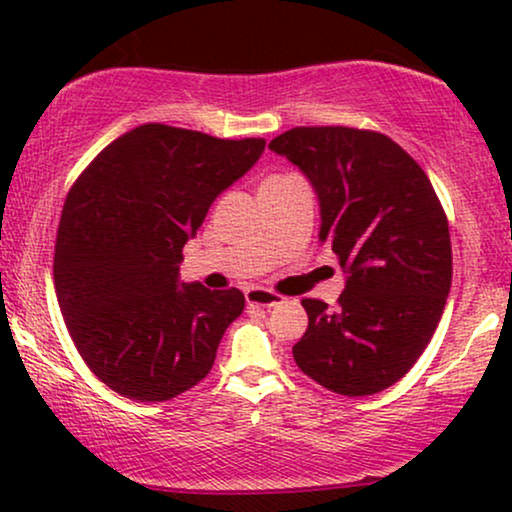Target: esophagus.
Returning a JSON list of instances; mask_svg holds the SVG:
<instances>
[{"label":"esophagus","instance_id":"obj_1","mask_svg":"<svg viewBox=\"0 0 512 512\" xmlns=\"http://www.w3.org/2000/svg\"><path fill=\"white\" fill-rule=\"evenodd\" d=\"M244 298H247L249 307H261V310H270V307L282 303V296H277V293L268 289H247L244 291Z\"/></svg>","mask_w":512,"mask_h":512}]
</instances>
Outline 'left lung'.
<instances>
[{"label":"left lung","mask_w":512,"mask_h":512,"mask_svg":"<svg viewBox=\"0 0 512 512\" xmlns=\"http://www.w3.org/2000/svg\"><path fill=\"white\" fill-rule=\"evenodd\" d=\"M270 151L319 200V242L345 272L338 307L305 298L293 359L342 396L401 380L429 345L452 286L450 228L429 177L396 142L354 128H293Z\"/></svg>","instance_id":"obj_1"}]
</instances>
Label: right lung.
I'll list each match as a JSON object with an SVG mask.
<instances>
[{"mask_svg": "<svg viewBox=\"0 0 512 512\" xmlns=\"http://www.w3.org/2000/svg\"><path fill=\"white\" fill-rule=\"evenodd\" d=\"M263 149L265 139L149 123L76 179L55 242V293L81 359L116 394L170 401L212 370L244 296L181 282V249Z\"/></svg>", "mask_w": 512, "mask_h": 512, "instance_id": "obj_1", "label": "right lung"}]
</instances>
